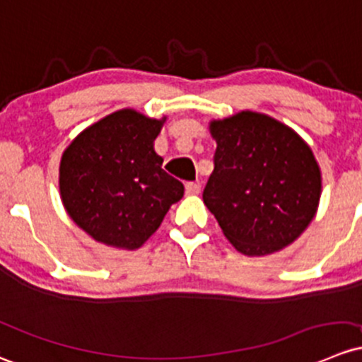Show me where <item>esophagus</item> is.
Here are the masks:
<instances>
[{
    "label": "esophagus",
    "instance_id": "1",
    "mask_svg": "<svg viewBox=\"0 0 362 362\" xmlns=\"http://www.w3.org/2000/svg\"><path fill=\"white\" fill-rule=\"evenodd\" d=\"M199 192H201L199 182H187V184H185V194H189V196H196V194Z\"/></svg>",
    "mask_w": 362,
    "mask_h": 362
}]
</instances>
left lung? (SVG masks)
<instances>
[{
	"label": "left lung",
	"instance_id": "obj_1",
	"mask_svg": "<svg viewBox=\"0 0 362 362\" xmlns=\"http://www.w3.org/2000/svg\"><path fill=\"white\" fill-rule=\"evenodd\" d=\"M215 168L203 201L243 255L291 245L314 218L321 171L310 147L265 114L243 111L210 124Z\"/></svg>",
	"mask_w": 362,
	"mask_h": 362
}]
</instances>
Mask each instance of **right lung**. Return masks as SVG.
<instances>
[{
  "mask_svg": "<svg viewBox=\"0 0 362 362\" xmlns=\"http://www.w3.org/2000/svg\"><path fill=\"white\" fill-rule=\"evenodd\" d=\"M163 121L123 109L79 133L62 154V203L95 241L139 248L184 196L154 151Z\"/></svg>",
  "mask_w": 362,
  "mask_h": 362,
  "instance_id": "obj_1",
  "label": "right lung"
}]
</instances>
